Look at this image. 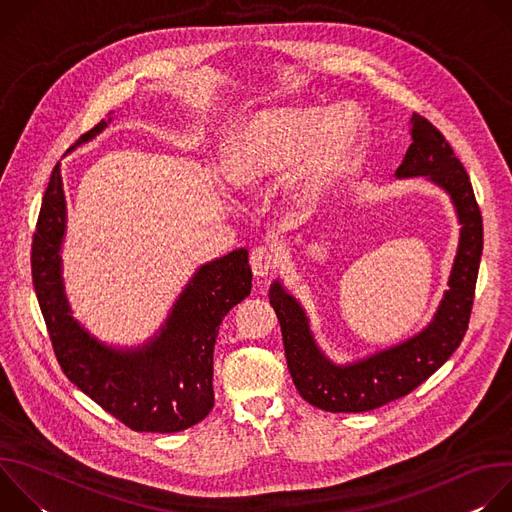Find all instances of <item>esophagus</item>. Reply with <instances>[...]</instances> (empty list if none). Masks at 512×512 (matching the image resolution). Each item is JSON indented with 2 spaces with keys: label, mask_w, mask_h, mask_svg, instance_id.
I'll return each mask as SVG.
<instances>
[{
  "label": "esophagus",
  "mask_w": 512,
  "mask_h": 512,
  "mask_svg": "<svg viewBox=\"0 0 512 512\" xmlns=\"http://www.w3.org/2000/svg\"><path fill=\"white\" fill-rule=\"evenodd\" d=\"M277 263V253L269 247H255L251 251V269L255 277H267Z\"/></svg>",
  "instance_id": "1"
}]
</instances>
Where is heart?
I'll return each instance as SVG.
<instances>
[{"label":"heart","instance_id":"b5f03b06","mask_svg":"<svg viewBox=\"0 0 512 512\" xmlns=\"http://www.w3.org/2000/svg\"><path fill=\"white\" fill-rule=\"evenodd\" d=\"M364 139V119L354 107L332 113L281 107L245 119L229 145L227 180L237 190H257L298 166L287 184L296 208L316 206Z\"/></svg>","mask_w":512,"mask_h":512}]
</instances>
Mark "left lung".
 <instances>
[{"label": "left lung", "instance_id": "left-lung-1", "mask_svg": "<svg viewBox=\"0 0 512 512\" xmlns=\"http://www.w3.org/2000/svg\"><path fill=\"white\" fill-rule=\"evenodd\" d=\"M409 123L411 145L395 178L421 176L440 186L450 196L460 223L448 289L431 322L395 346L340 364L318 346L306 310L281 279H275L269 287V302L281 326L289 375L300 395L324 411L360 413L405 397L442 367L468 330L482 255L480 208L470 178L446 137L417 113L411 115Z\"/></svg>", "mask_w": 512, "mask_h": 512}]
</instances>
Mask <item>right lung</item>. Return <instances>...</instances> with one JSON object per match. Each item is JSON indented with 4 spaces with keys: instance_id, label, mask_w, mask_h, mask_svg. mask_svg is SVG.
Segmentation results:
<instances>
[{
    "instance_id": "obj_1",
    "label": "right lung",
    "mask_w": 512,
    "mask_h": 512,
    "mask_svg": "<svg viewBox=\"0 0 512 512\" xmlns=\"http://www.w3.org/2000/svg\"><path fill=\"white\" fill-rule=\"evenodd\" d=\"M109 121L97 123L77 145L97 137ZM64 235L66 198L56 164L32 241V281L64 375L135 431L174 433L202 421L214 405L218 326L251 294L247 249L200 265L152 338L137 346H113L72 316L60 257Z\"/></svg>"
}]
</instances>
